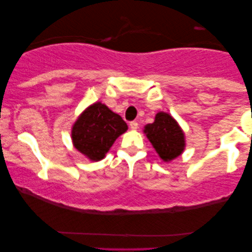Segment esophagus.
I'll use <instances>...</instances> for the list:
<instances>
[{
  "mask_svg": "<svg viewBox=\"0 0 252 252\" xmlns=\"http://www.w3.org/2000/svg\"><path fill=\"white\" fill-rule=\"evenodd\" d=\"M129 128L133 129V130L137 129V128H139V124H137L136 122H130L129 123Z\"/></svg>",
  "mask_w": 252,
  "mask_h": 252,
  "instance_id": "34e87169",
  "label": "esophagus"
}]
</instances>
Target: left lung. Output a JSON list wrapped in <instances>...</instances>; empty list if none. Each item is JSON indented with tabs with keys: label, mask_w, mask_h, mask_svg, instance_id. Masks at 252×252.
Wrapping results in <instances>:
<instances>
[{
	"label": "left lung",
	"mask_w": 252,
	"mask_h": 252,
	"mask_svg": "<svg viewBox=\"0 0 252 252\" xmlns=\"http://www.w3.org/2000/svg\"><path fill=\"white\" fill-rule=\"evenodd\" d=\"M143 133L163 161L170 163L185 151V132L170 113L158 112L154 123L144 126Z\"/></svg>",
	"instance_id": "8db88e82"
}]
</instances>
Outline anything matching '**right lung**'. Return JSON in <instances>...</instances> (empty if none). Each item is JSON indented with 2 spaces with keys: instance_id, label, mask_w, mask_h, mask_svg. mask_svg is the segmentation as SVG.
<instances>
[{
  "instance_id": "1",
  "label": "right lung",
  "mask_w": 252,
  "mask_h": 252,
  "mask_svg": "<svg viewBox=\"0 0 252 252\" xmlns=\"http://www.w3.org/2000/svg\"><path fill=\"white\" fill-rule=\"evenodd\" d=\"M128 129L122 117L102 102L87 106L71 129L73 147L92 161L102 160L118 137Z\"/></svg>"
}]
</instances>
